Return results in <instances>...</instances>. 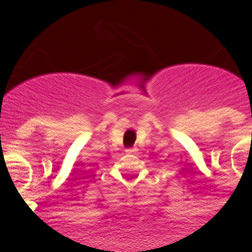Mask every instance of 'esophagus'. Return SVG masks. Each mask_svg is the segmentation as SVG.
Segmentation results:
<instances>
[{"label":"esophagus","instance_id":"esophagus-1","mask_svg":"<svg viewBox=\"0 0 252 252\" xmlns=\"http://www.w3.org/2000/svg\"><path fill=\"white\" fill-rule=\"evenodd\" d=\"M126 152L128 153V154H135V153L138 152V149L137 148H129V149H126Z\"/></svg>","mask_w":252,"mask_h":252}]
</instances>
